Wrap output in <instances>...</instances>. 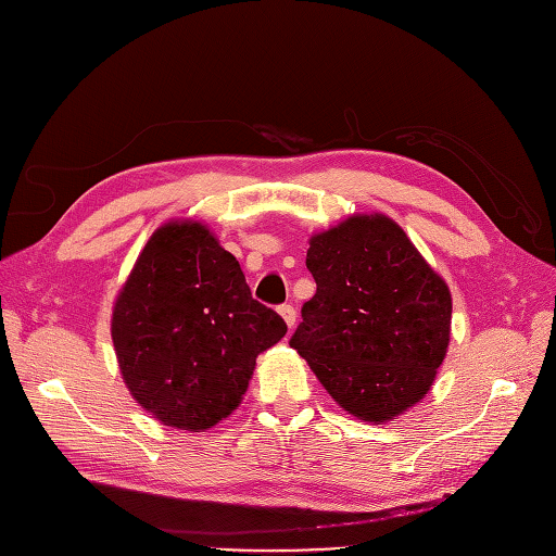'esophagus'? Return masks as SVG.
<instances>
[{
  "mask_svg": "<svg viewBox=\"0 0 556 556\" xmlns=\"http://www.w3.org/2000/svg\"><path fill=\"white\" fill-rule=\"evenodd\" d=\"M278 313L282 315L285 325H288V327L292 329V327H294V323H296V311H294V306H290V304H282V306L278 308Z\"/></svg>",
  "mask_w": 556,
  "mask_h": 556,
  "instance_id": "1",
  "label": "esophagus"
}]
</instances>
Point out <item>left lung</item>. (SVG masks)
I'll list each match as a JSON object with an SVG mask.
<instances>
[{
  "label": "left lung",
  "mask_w": 556,
  "mask_h": 556,
  "mask_svg": "<svg viewBox=\"0 0 556 556\" xmlns=\"http://www.w3.org/2000/svg\"><path fill=\"white\" fill-rule=\"evenodd\" d=\"M315 296L290 345L343 410L387 422L425 399L450 343L445 280L387 215H352L315 233Z\"/></svg>",
  "instance_id": "left-lung-1"
}]
</instances>
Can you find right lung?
Masks as SVG:
<instances>
[{
	"mask_svg": "<svg viewBox=\"0 0 556 556\" xmlns=\"http://www.w3.org/2000/svg\"><path fill=\"white\" fill-rule=\"evenodd\" d=\"M285 331V319L252 299L237 257L192 220L150 237L111 319L127 390L162 425L185 431L237 410L257 355Z\"/></svg>",
	"mask_w": 556,
	"mask_h": 556,
	"instance_id": "obj_1",
	"label": "right lung"
}]
</instances>
